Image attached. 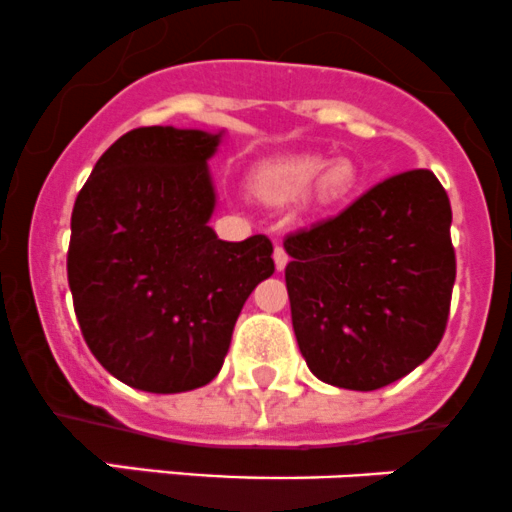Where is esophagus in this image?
Returning <instances> with one entry per match:
<instances>
[{"label":"esophagus","mask_w":512,"mask_h":512,"mask_svg":"<svg viewBox=\"0 0 512 512\" xmlns=\"http://www.w3.org/2000/svg\"><path fill=\"white\" fill-rule=\"evenodd\" d=\"M273 263H276L278 271H283V268L288 266V254L283 246H276V251H273Z\"/></svg>","instance_id":"esophagus-1"}]
</instances>
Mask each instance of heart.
<instances>
[{
  "instance_id": "heart-1",
  "label": "heart",
  "mask_w": 512,
  "mask_h": 512,
  "mask_svg": "<svg viewBox=\"0 0 512 512\" xmlns=\"http://www.w3.org/2000/svg\"><path fill=\"white\" fill-rule=\"evenodd\" d=\"M360 184V172L350 160L325 162V157L283 155L256 165L249 175V187L261 202L293 204L303 197L318 212H333L352 199Z\"/></svg>"
}]
</instances>
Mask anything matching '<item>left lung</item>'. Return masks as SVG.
I'll list each match as a JSON object with an SVG mask.
<instances>
[{"mask_svg": "<svg viewBox=\"0 0 512 512\" xmlns=\"http://www.w3.org/2000/svg\"><path fill=\"white\" fill-rule=\"evenodd\" d=\"M283 246L295 340L315 377L372 392L436 350L456 254L449 194L434 172L384 179Z\"/></svg>", "mask_w": 512, "mask_h": 512, "instance_id": "1", "label": "left lung"}]
</instances>
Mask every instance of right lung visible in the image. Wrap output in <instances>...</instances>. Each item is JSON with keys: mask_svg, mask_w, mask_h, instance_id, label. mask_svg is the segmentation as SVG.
<instances>
[{"mask_svg": "<svg viewBox=\"0 0 512 512\" xmlns=\"http://www.w3.org/2000/svg\"><path fill=\"white\" fill-rule=\"evenodd\" d=\"M221 133L138 128L100 155L71 214L68 286L96 360L177 394L217 377L251 291L276 271L263 234L221 241L207 160Z\"/></svg>", "mask_w": 512, "mask_h": 512, "instance_id": "right-lung-1", "label": "right lung"}]
</instances>
